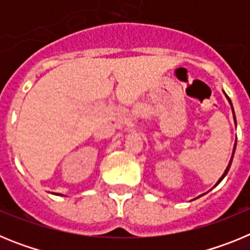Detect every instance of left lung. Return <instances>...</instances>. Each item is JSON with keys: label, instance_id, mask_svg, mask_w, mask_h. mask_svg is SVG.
I'll return each mask as SVG.
<instances>
[{"label": "left lung", "instance_id": "1", "mask_svg": "<svg viewBox=\"0 0 250 250\" xmlns=\"http://www.w3.org/2000/svg\"><path fill=\"white\" fill-rule=\"evenodd\" d=\"M224 95H225V98L228 99L229 104H230V106H231V111H233V118H234V123H235V125H237V120H235V114H234V109H233V104H231L230 99H229V98H228V95L225 94V92H224ZM235 146H237V139H235V144H234V147H233V152H231V158H230V160H229V164H228V167H227V169H225V170H224V173H223V175H222V176H220V178H219V180H218V182H216V184H215V185H214V187H213V188H215V187H216V185L219 184V183H220V182H222L223 179H224V178H225V176H227V174H228L229 169H230L231 161H233V158H234V152H235ZM210 190H211V189H210ZM204 194H207V193H204ZM204 194H202V195H199V196H198V198H200V196H203V195H204ZM198 198H195V199H198ZM195 199H193V200H195Z\"/></svg>", "mask_w": 250, "mask_h": 250}]
</instances>
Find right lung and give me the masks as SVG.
<instances>
[{
    "instance_id": "obj_1",
    "label": "right lung",
    "mask_w": 250,
    "mask_h": 250,
    "mask_svg": "<svg viewBox=\"0 0 250 250\" xmlns=\"http://www.w3.org/2000/svg\"><path fill=\"white\" fill-rule=\"evenodd\" d=\"M57 195H62V194H57ZM63 196H65V195H63Z\"/></svg>"
}]
</instances>
